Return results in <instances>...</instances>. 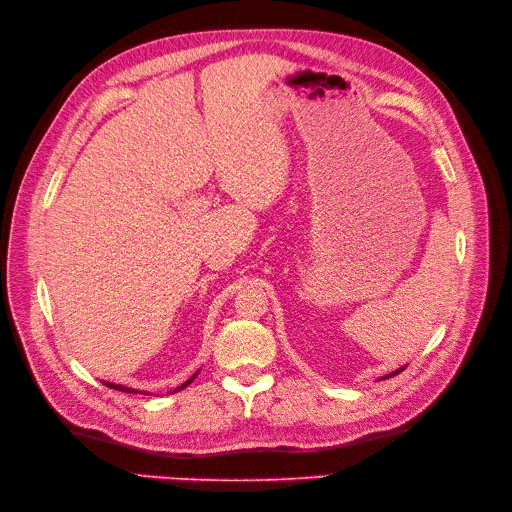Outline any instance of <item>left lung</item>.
<instances>
[{"label": "left lung", "instance_id": "1", "mask_svg": "<svg viewBox=\"0 0 512 512\" xmlns=\"http://www.w3.org/2000/svg\"><path fill=\"white\" fill-rule=\"evenodd\" d=\"M406 367H402V369H398V371H394V373H389V375H385L383 379H389V377H394V375H398V373H402Z\"/></svg>", "mask_w": 512, "mask_h": 512}]
</instances>
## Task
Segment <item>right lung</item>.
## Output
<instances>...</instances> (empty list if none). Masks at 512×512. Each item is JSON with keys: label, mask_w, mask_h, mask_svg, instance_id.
Wrapping results in <instances>:
<instances>
[{"label": "right lung", "mask_w": 512, "mask_h": 512, "mask_svg": "<svg viewBox=\"0 0 512 512\" xmlns=\"http://www.w3.org/2000/svg\"><path fill=\"white\" fill-rule=\"evenodd\" d=\"M196 375H198V373H196ZM196 375H193L191 379H187V381H185L183 385H179V387L175 389V392H179V389L187 387V385H189V383H191L193 379H196ZM106 385H108V387H112V389H118V392H129V394H137V392H135V389H129V387H123V385H116V383H106Z\"/></svg>", "instance_id": "add662e5"}]
</instances>
